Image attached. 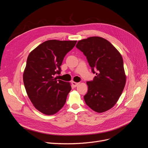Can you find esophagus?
I'll use <instances>...</instances> for the list:
<instances>
[{"label": "esophagus", "instance_id": "esophagus-1", "mask_svg": "<svg viewBox=\"0 0 148 148\" xmlns=\"http://www.w3.org/2000/svg\"><path fill=\"white\" fill-rule=\"evenodd\" d=\"M71 84H72V86L74 87H76L78 85V82H71Z\"/></svg>", "mask_w": 148, "mask_h": 148}]
</instances>
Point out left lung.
<instances>
[{"instance_id":"left-lung-1","label":"left lung","mask_w":148,"mask_h":148,"mask_svg":"<svg viewBox=\"0 0 148 148\" xmlns=\"http://www.w3.org/2000/svg\"><path fill=\"white\" fill-rule=\"evenodd\" d=\"M76 47L86 56L92 81H87V93L84 96L88 106L99 113L112 108L121 96L126 82L123 62L119 52L107 40L91 37L78 41Z\"/></svg>"}]
</instances>
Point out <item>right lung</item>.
<instances>
[{
    "label": "right lung",
    "mask_w": 148,
    "mask_h": 148,
    "mask_svg": "<svg viewBox=\"0 0 148 148\" xmlns=\"http://www.w3.org/2000/svg\"><path fill=\"white\" fill-rule=\"evenodd\" d=\"M77 41L47 40L29 55L23 73L26 92L34 107L46 115H53L64 106L71 90L70 82L56 77L65 56Z\"/></svg>",
    "instance_id": "add662e5"
}]
</instances>
